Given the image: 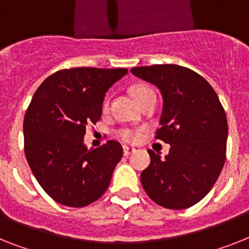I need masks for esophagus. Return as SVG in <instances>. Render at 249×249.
Segmentation results:
<instances>
[{"mask_svg":"<svg viewBox=\"0 0 249 249\" xmlns=\"http://www.w3.org/2000/svg\"><path fill=\"white\" fill-rule=\"evenodd\" d=\"M123 152H124V156H130L131 153H134L135 152V148H133V147H128V145H124V147H123Z\"/></svg>","mask_w":249,"mask_h":249,"instance_id":"34e87169","label":"esophagus"}]
</instances>
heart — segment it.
Instances as JSON below:
<instances>
[{
    "instance_id": "b5f03b06",
    "label": "heart",
    "mask_w": 249,
    "mask_h": 249,
    "mask_svg": "<svg viewBox=\"0 0 249 249\" xmlns=\"http://www.w3.org/2000/svg\"><path fill=\"white\" fill-rule=\"evenodd\" d=\"M131 93H133V96H134V99L139 102L141 100H143L145 96L149 95V93H153V91H152L150 89H148V87H145V86H138V87L133 89V92ZM107 106H108V101L106 100V101L104 102V108H107ZM120 138L125 142H133L137 139V134H135L134 131H131V130H121Z\"/></svg>"
}]
</instances>
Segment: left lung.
I'll return each instance as SVG.
<instances>
[{"mask_svg":"<svg viewBox=\"0 0 249 249\" xmlns=\"http://www.w3.org/2000/svg\"><path fill=\"white\" fill-rule=\"evenodd\" d=\"M130 72L157 86L163 99L157 139L171 145L164 158L148 150L143 189L158 205L182 210L204 199L225 162L227 116L204 77L177 64L135 67Z\"/></svg>","mask_w":249,"mask_h":249,"instance_id":"left-lung-1","label":"left lung"}]
</instances>
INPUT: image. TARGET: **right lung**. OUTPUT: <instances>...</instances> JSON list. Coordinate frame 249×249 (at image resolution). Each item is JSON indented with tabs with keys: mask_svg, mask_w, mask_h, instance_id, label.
Returning <instances> with one entry per match:
<instances>
[{
	"mask_svg": "<svg viewBox=\"0 0 249 249\" xmlns=\"http://www.w3.org/2000/svg\"><path fill=\"white\" fill-rule=\"evenodd\" d=\"M125 68H71L48 77L33 96L24 119L25 156L39 185L62 205L82 208L100 199L123 157L108 141L87 149L86 126L99 121L108 89Z\"/></svg>",
	"mask_w": 249,
	"mask_h": 249,
	"instance_id": "obj_1",
	"label": "right lung"
}]
</instances>
